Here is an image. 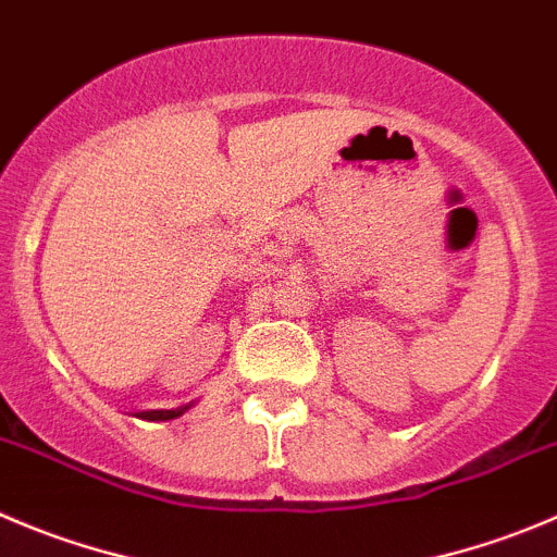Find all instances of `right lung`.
Here are the masks:
<instances>
[{
  "label": "right lung",
  "instance_id": "add662e5",
  "mask_svg": "<svg viewBox=\"0 0 557 557\" xmlns=\"http://www.w3.org/2000/svg\"><path fill=\"white\" fill-rule=\"evenodd\" d=\"M190 405L185 407H177V410H147V412H136L139 418H145V421H169V418H177L183 416L185 410H188Z\"/></svg>",
  "mask_w": 557,
  "mask_h": 557
}]
</instances>
